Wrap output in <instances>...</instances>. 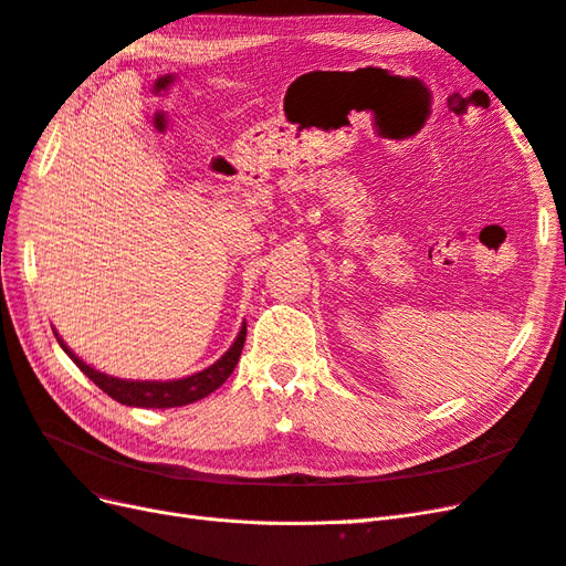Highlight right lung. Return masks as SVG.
<instances>
[{"label":"right lung","mask_w":566,"mask_h":566,"mask_svg":"<svg viewBox=\"0 0 566 566\" xmlns=\"http://www.w3.org/2000/svg\"><path fill=\"white\" fill-rule=\"evenodd\" d=\"M245 335H248V325H243L241 333H238L233 347L219 358L217 364H212L210 368H205L191 378L184 380H169V382H132V380H119V378H111L106 373H98L94 368H90L87 364L77 358L71 349L63 345V339L56 333L59 345L63 347V352L73 358L75 366L87 375V378L98 387L104 389L111 399L125 403V406H136V408H175V406H186L193 403L208 397L219 385H224L229 375L233 373L238 358H241L243 345H245Z\"/></svg>","instance_id":"1"}]
</instances>
